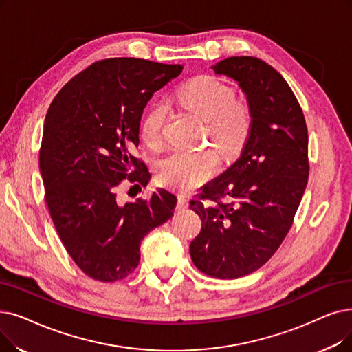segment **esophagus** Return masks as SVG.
I'll return each mask as SVG.
<instances>
[{"instance_id": "obj_1", "label": "esophagus", "mask_w": 352, "mask_h": 352, "mask_svg": "<svg viewBox=\"0 0 352 352\" xmlns=\"http://www.w3.org/2000/svg\"><path fill=\"white\" fill-rule=\"evenodd\" d=\"M188 207V198L186 195L179 194L178 195V201H177V210L181 211V210H186Z\"/></svg>"}]
</instances>
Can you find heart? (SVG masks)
Here are the masks:
<instances>
[{"instance_id": "1", "label": "heart", "mask_w": 352, "mask_h": 352, "mask_svg": "<svg viewBox=\"0 0 352 352\" xmlns=\"http://www.w3.org/2000/svg\"><path fill=\"white\" fill-rule=\"evenodd\" d=\"M186 109L204 120L206 133L219 154L230 160L246 145L253 113L250 104L234 98V89L211 74H198L187 82L178 94ZM168 108L164 102L151 106L141 122V140L151 148L162 144V128ZM217 170V157L210 149H175L164 157L157 166L162 186L177 191H190L208 179Z\"/></svg>"}]
</instances>
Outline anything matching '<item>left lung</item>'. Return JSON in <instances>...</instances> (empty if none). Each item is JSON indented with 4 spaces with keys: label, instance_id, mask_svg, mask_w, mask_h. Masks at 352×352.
<instances>
[{
    "label": "left lung",
    "instance_id": "1",
    "mask_svg": "<svg viewBox=\"0 0 352 352\" xmlns=\"http://www.w3.org/2000/svg\"><path fill=\"white\" fill-rule=\"evenodd\" d=\"M248 95L253 126L240 158L190 208L203 221L190 244L198 270L237 279L262 267L294 224L308 184V128L282 74L263 60L228 57L212 66Z\"/></svg>",
    "mask_w": 352,
    "mask_h": 352
}]
</instances>
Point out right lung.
Returning a JSON list of instances; mask_svg holds the SVG:
<instances>
[{
	"label": "right lung",
	"instance_id": "obj_1",
	"mask_svg": "<svg viewBox=\"0 0 352 352\" xmlns=\"http://www.w3.org/2000/svg\"><path fill=\"white\" fill-rule=\"evenodd\" d=\"M181 72V65L103 58L69 80L45 115L44 198L69 256L91 279L126 278L140 265L142 239L174 216L177 197L166 190L124 206L116 195L124 181L146 187L151 174L133 155L141 116Z\"/></svg>",
	"mask_w": 352,
	"mask_h": 352
}]
</instances>
